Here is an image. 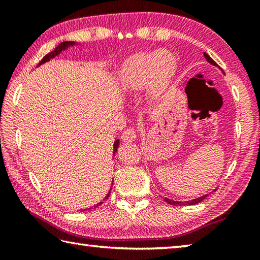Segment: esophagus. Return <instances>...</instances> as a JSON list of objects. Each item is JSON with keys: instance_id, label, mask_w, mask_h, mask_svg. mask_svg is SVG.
Here are the masks:
<instances>
[{"instance_id": "34e87169", "label": "esophagus", "mask_w": 260, "mask_h": 260, "mask_svg": "<svg viewBox=\"0 0 260 260\" xmlns=\"http://www.w3.org/2000/svg\"><path fill=\"white\" fill-rule=\"evenodd\" d=\"M136 139V131L134 128H127L121 134V140L124 142H133Z\"/></svg>"}]
</instances>
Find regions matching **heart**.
<instances>
[{"mask_svg": "<svg viewBox=\"0 0 260 260\" xmlns=\"http://www.w3.org/2000/svg\"><path fill=\"white\" fill-rule=\"evenodd\" d=\"M175 70L177 59L170 51H141L124 61L118 80L126 90H139L149 85L150 93L159 96L169 87Z\"/></svg>", "mask_w": 260, "mask_h": 260, "instance_id": "obj_1", "label": "heart"}]
</instances>
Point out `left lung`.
I'll list each match as a JSON object with an SVG mask.
<instances>
[{"label":"left lung","mask_w":260,"mask_h":260,"mask_svg":"<svg viewBox=\"0 0 260 260\" xmlns=\"http://www.w3.org/2000/svg\"><path fill=\"white\" fill-rule=\"evenodd\" d=\"M204 57L206 58V60L209 61V63H211L212 65H214V67H218V64L215 63V61L211 58V57L206 54V52H204ZM206 197H208V193H206V195H204V196H202V197H199V199H195V200H192V201H187V202H177V201H173V200H169V199H165V202L166 203H169V204H171V205H193V204H197V203H200V202H202L203 200H205Z\"/></svg>","instance_id":"obj_1"}]
</instances>
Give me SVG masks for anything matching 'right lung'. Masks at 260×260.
Segmentation results:
<instances>
[{"label": "right lung", "instance_id": "right-lung-1", "mask_svg": "<svg viewBox=\"0 0 260 260\" xmlns=\"http://www.w3.org/2000/svg\"><path fill=\"white\" fill-rule=\"evenodd\" d=\"M73 45H76V42H72V41H65V42H61V43H59V45L57 46L54 50L50 51L49 54H47L45 57H43V58L41 59L40 63H39V65H41V64H43V63H46V61L50 60L51 58H54L55 56L59 55L61 51L67 49V48H69L70 46H73ZM118 146H119V140L114 141V143H113V155H114V153L117 152ZM110 192H111V189H110V190H109L108 195L105 196V200H108V197L110 196ZM102 203H103V202H100V203H98V204H96V205H94V206H91V208H89V210H91V209H93V208H94V209H95V208H98V206H99V205H101V204H102Z\"/></svg>", "mask_w": 260, "mask_h": 260}]
</instances>
